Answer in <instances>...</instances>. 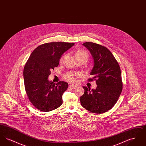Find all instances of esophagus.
<instances>
[{
    "mask_svg": "<svg viewBox=\"0 0 146 146\" xmlns=\"http://www.w3.org/2000/svg\"><path fill=\"white\" fill-rule=\"evenodd\" d=\"M69 87H70V89H76V85H72V84L70 85Z\"/></svg>",
    "mask_w": 146,
    "mask_h": 146,
    "instance_id": "obj_1",
    "label": "esophagus"
}]
</instances>
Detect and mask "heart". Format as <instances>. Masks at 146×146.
Masks as SVG:
<instances>
[{"mask_svg": "<svg viewBox=\"0 0 146 146\" xmlns=\"http://www.w3.org/2000/svg\"><path fill=\"white\" fill-rule=\"evenodd\" d=\"M75 58H76V61H78V60H79L80 58H85L88 60V55L85 51L83 50H78L75 53ZM62 60L63 58H62L60 60V62H62ZM78 76H79V74L76 73H74L73 72H69L64 75V78L67 82L73 83L75 81L76 78V77H78Z\"/></svg>", "mask_w": 146, "mask_h": 146, "instance_id": "heart-1", "label": "heart"}]
</instances>
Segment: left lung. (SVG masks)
Masks as SVG:
<instances>
[{"label": "left lung", "instance_id": "1", "mask_svg": "<svg viewBox=\"0 0 146 146\" xmlns=\"http://www.w3.org/2000/svg\"><path fill=\"white\" fill-rule=\"evenodd\" d=\"M83 45L89 50L94 60L91 70L92 78L96 80L95 89L83 86L84 94L80 97L84 108L92 113H104L116 104L122 91L123 84L120 68L111 52L107 48L91 42Z\"/></svg>", "mask_w": 146, "mask_h": 146}]
</instances>
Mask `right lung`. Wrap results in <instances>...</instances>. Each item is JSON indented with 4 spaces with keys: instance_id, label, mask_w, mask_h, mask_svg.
<instances>
[{
    "instance_id": "obj_1",
    "label": "right lung",
    "mask_w": 146,
    "mask_h": 146,
    "mask_svg": "<svg viewBox=\"0 0 146 146\" xmlns=\"http://www.w3.org/2000/svg\"><path fill=\"white\" fill-rule=\"evenodd\" d=\"M74 45L72 42H51L34 50L23 70L25 90L30 102L41 111H52L62 104L67 83L49 81L51 70L58 66L63 54Z\"/></svg>"
}]
</instances>
